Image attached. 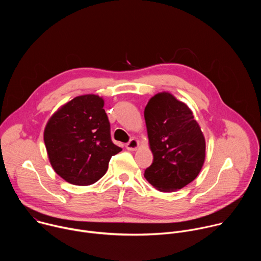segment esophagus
Returning <instances> with one entry per match:
<instances>
[{
	"instance_id": "34e87169",
	"label": "esophagus",
	"mask_w": 261,
	"mask_h": 261,
	"mask_svg": "<svg viewBox=\"0 0 261 261\" xmlns=\"http://www.w3.org/2000/svg\"><path fill=\"white\" fill-rule=\"evenodd\" d=\"M138 145H139L138 140L135 139V138H132V139L126 144V148H127V150H129V151H135L136 148L138 147Z\"/></svg>"
}]
</instances>
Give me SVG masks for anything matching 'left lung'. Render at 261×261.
<instances>
[{"label":"left lung","instance_id":"1","mask_svg":"<svg viewBox=\"0 0 261 261\" xmlns=\"http://www.w3.org/2000/svg\"><path fill=\"white\" fill-rule=\"evenodd\" d=\"M144 120L154 156L144 177L162 192L181 189L196 178L205 158V140L191 109L163 92L148 101Z\"/></svg>","mask_w":261,"mask_h":261}]
</instances>
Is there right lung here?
<instances>
[{"mask_svg": "<svg viewBox=\"0 0 261 261\" xmlns=\"http://www.w3.org/2000/svg\"><path fill=\"white\" fill-rule=\"evenodd\" d=\"M104 101L97 95L79 96L53 115L44 130L50 164L66 181L88 186L107 171L111 156L122 151L110 136Z\"/></svg>", "mask_w": 261, "mask_h": 261, "instance_id": "right-lung-1", "label": "right lung"}]
</instances>
